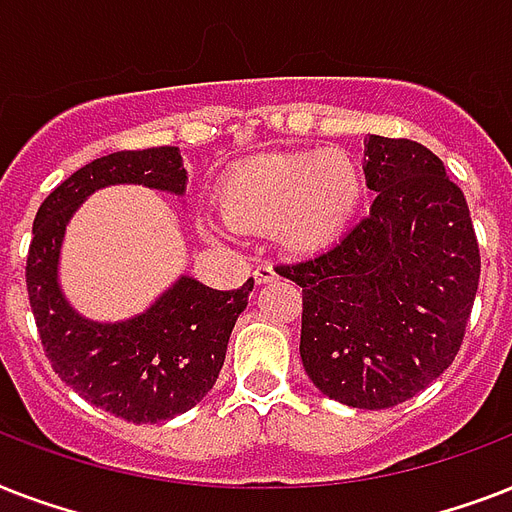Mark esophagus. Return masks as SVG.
<instances>
[{"label": "esophagus", "mask_w": 512, "mask_h": 512, "mask_svg": "<svg viewBox=\"0 0 512 512\" xmlns=\"http://www.w3.org/2000/svg\"><path fill=\"white\" fill-rule=\"evenodd\" d=\"M252 276H255L257 284H268V281L279 279V273H276V268H273L271 263L255 265V271H252Z\"/></svg>", "instance_id": "obj_1"}]
</instances>
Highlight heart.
Segmentation results:
<instances>
[{"instance_id": "b5f03b06", "label": "heart", "mask_w": 512, "mask_h": 512, "mask_svg": "<svg viewBox=\"0 0 512 512\" xmlns=\"http://www.w3.org/2000/svg\"><path fill=\"white\" fill-rule=\"evenodd\" d=\"M361 193L364 177L345 151H281L225 175L220 215L233 231H276L292 252H316L345 231Z\"/></svg>"}]
</instances>
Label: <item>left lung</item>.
Listing matches in <instances>:
<instances>
[{"instance_id":"left-lung-1","label":"left lung","mask_w":512,"mask_h":512,"mask_svg":"<svg viewBox=\"0 0 512 512\" xmlns=\"http://www.w3.org/2000/svg\"><path fill=\"white\" fill-rule=\"evenodd\" d=\"M377 196L335 247L276 265L303 287L300 356L324 396L356 409L404 404L462 348L481 279L468 201L433 151L369 135Z\"/></svg>"}]
</instances>
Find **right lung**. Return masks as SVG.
<instances>
[{
  "mask_svg": "<svg viewBox=\"0 0 512 512\" xmlns=\"http://www.w3.org/2000/svg\"><path fill=\"white\" fill-rule=\"evenodd\" d=\"M114 183L183 193L180 151L175 146L116 151L66 177L34 217L26 257L28 303L44 356L84 401L138 425L172 420L215 385L231 329L247 308L255 281L220 292L183 276L138 319L122 324L82 319L58 289L60 239L74 209L92 191Z\"/></svg>",
  "mask_w": 512,
  "mask_h": 512,
  "instance_id": "add662e5",
  "label": "right lung"
}]
</instances>
